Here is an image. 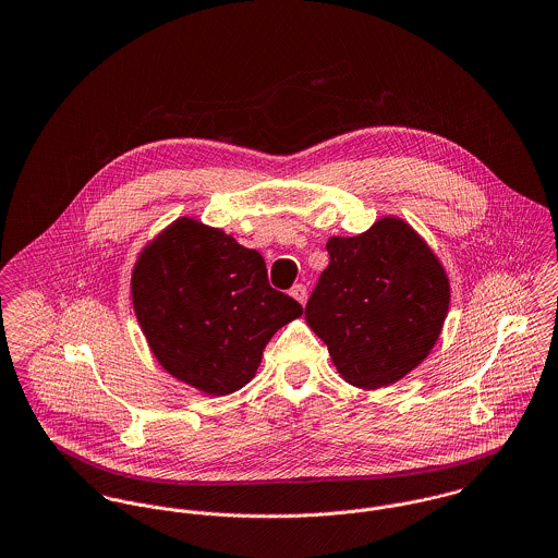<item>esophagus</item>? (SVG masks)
Here are the masks:
<instances>
[{
    "instance_id": "esophagus-1",
    "label": "esophagus",
    "mask_w": 558,
    "mask_h": 558,
    "mask_svg": "<svg viewBox=\"0 0 558 558\" xmlns=\"http://www.w3.org/2000/svg\"><path fill=\"white\" fill-rule=\"evenodd\" d=\"M290 294H292V296H294V299H296V301H299L301 304L306 303V296H308V294H306V288H304L303 283H296V286L290 290Z\"/></svg>"
}]
</instances>
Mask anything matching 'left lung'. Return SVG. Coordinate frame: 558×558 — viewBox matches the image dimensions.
<instances>
[{
	"label": "left lung",
	"mask_w": 558,
	"mask_h": 558,
	"mask_svg": "<svg viewBox=\"0 0 558 558\" xmlns=\"http://www.w3.org/2000/svg\"><path fill=\"white\" fill-rule=\"evenodd\" d=\"M328 268L304 319L337 371L375 390L405 377L433 350L450 304L448 277L426 243L395 217L326 243Z\"/></svg>",
	"instance_id": "left-lung-1"
}]
</instances>
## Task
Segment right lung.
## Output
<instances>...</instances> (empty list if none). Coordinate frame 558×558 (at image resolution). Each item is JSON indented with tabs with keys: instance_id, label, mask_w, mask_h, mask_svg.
<instances>
[{
	"instance_id": "1",
	"label": "right lung",
	"mask_w": 558,
	"mask_h": 558,
	"mask_svg": "<svg viewBox=\"0 0 558 558\" xmlns=\"http://www.w3.org/2000/svg\"><path fill=\"white\" fill-rule=\"evenodd\" d=\"M132 301L159 364L215 397L243 388L270 337L303 315L270 288L262 255L187 217L138 257Z\"/></svg>"
}]
</instances>
